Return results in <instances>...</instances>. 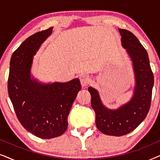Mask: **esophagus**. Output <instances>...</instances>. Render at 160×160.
I'll list each match as a JSON object with an SVG mask.
<instances>
[{
	"instance_id": "34e87169",
	"label": "esophagus",
	"mask_w": 160,
	"mask_h": 160,
	"mask_svg": "<svg viewBox=\"0 0 160 160\" xmlns=\"http://www.w3.org/2000/svg\"><path fill=\"white\" fill-rule=\"evenodd\" d=\"M80 82L83 87L87 86L89 84V78L87 75H82L80 76Z\"/></svg>"
}]
</instances>
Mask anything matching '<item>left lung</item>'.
I'll return each instance as SVG.
<instances>
[{
    "label": "left lung",
    "instance_id": "1",
    "mask_svg": "<svg viewBox=\"0 0 160 160\" xmlns=\"http://www.w3.org/2000/svg\"><path fill=\"white\" fill-rule=\"evenodd\" d=\"M122 46L132 63L135 84L130 101L117 109L103 105L97 89L89 87L91 105L95 112L97 128L106 135L122 136L132 132L145 119L152 100L154 75L151 69L147 52L132 32L119 29Z\"/></svg>",
    "mask_w": 160,
    "mask_h": 160
}]
</instances>
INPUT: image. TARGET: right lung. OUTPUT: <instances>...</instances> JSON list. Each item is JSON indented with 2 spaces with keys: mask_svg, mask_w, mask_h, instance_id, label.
Returning a JSON list of instances; mask_svg holds the SVG:
<instances>
[{
  "mask_svg": "<svg viewBox=\"0 0 160 160\" xmlns=\"http://www.w3.org/2000/svg\"><path fill=\"white\" fill-rule=\"evenodd\" d=\"M53 28L32 35L17 48L10 61L8 92L24 128L43 139L60 136L68 116L82 88L78 78L68 82H40L31 75L33 56Z\"/></svg>",
  "mask_w": 160,
  "mask_h": 160,
  "instance_id": "1",
  "label": "right lung"
}]
</instances>
